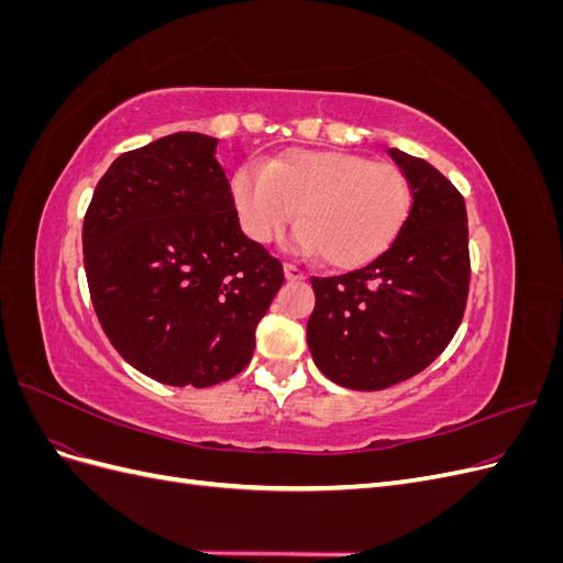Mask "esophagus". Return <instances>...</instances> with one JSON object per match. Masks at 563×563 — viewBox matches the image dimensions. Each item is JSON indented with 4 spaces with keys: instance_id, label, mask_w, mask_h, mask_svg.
<instances>
[{
    "instance_id": "obj_1",
    "label": "esophagus",
    "mask_w": 563,
    "mask_h": 563,
    "mask_svg": "<svg viewBox=\"0 0 563 563\" xmlns=\"http://www.w3.org/2000/svg\"><path fill=\"white\" fill-rule=\"evenodd\" d=\"M284 275H286L288 282H302V279H305V272H302L300 267L291 265V263L284 265Z\"/></svg>"
}]
</instances>
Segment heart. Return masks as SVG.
<instances>
[{
  "mask_svg": "<svg viewBox=\"0 0 563 563\" xmlns=\"http://www.w3.org/2000/svg\"><path fill=\"white\" fill-rule=\"evenodd\" d=\"M232 197L251 240L269 242L296 216V246L319 251L338 269L378 258L411 209L397 166L343 150L294 147L265 168L242 166L232 176Z\"/></svg>",
  "mask_w": 563,
  "mask_h": 563,
  "instance_id": "b5f03b06",
  "label": "heart"
}]
</instances>
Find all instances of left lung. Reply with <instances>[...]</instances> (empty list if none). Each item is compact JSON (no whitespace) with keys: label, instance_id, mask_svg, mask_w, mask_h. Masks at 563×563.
<instances>
[{"label":"left lung","instance_id":"8db88e82","mask_svg":"<svg viewBox=\"0 0 563 563\" xmlns=\"http://www.w3.org/2000/svg\"><path fill=\"white\" fill-rule=\"evenodd\" d=\"M387 152L413 197L397 240L347 275L312 277V360L329 380L362 391L428 368L463 321L470 288L463 195L424 159Z\"/></svg>","mask_w":563,"mask_h":563}]
</instances>
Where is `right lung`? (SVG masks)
<instances>
[{"mask_svg":"<svg viewBox=\"0 0 563 563\" xmlns=\"http://www.w3.org/2000/svg\"><path fill=\"white\" fill-rule=\"evenodd\" d=\"M218 139L172 133L119 155L84 216V269L114 350L152 380L211 387L251 362L284 284L240 228Z\"/></svg>","mask_w":563,"mask_h":563,"instance_id":"1","label":"right lung"}]
</instances>
